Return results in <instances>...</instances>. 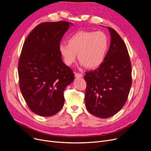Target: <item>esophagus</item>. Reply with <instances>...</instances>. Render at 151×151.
<instances>
[{
  "mask_svg": "<svg viewBox=\"0 0 151 151\" xmlns=\"http://www.w3.org/2000/svg\"><path fill=\"white\" fill-rule=\"evenodd\" d=\"M75 77H76V78H82V77L83 76L82 74L78 73H75Z\"/></svg>",
  "mask_w": 151,
  "mask_h": 151,
  "instance_id": "34e87169",
  "label": "esophagus"
}]
</instances>
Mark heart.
<instances>
[{
    "label": "heart",
    "instance_id": "1",
    "mask_svg": "<svg viewBox=\"0 0 151 151\" xmlns=\"http://www.w3.org/2000/svg\"><path fill=\"white\" fill-rule=\"evenodd\" d=\"M109 47V40L103 32L79 31L68 40V44L61 43L59 52L67 65L76 61L77 54L81 64L96 69L104 62Z\"/></svg>",
    "mask_w": 151,
    "mask_h": 151
}]
</instances>
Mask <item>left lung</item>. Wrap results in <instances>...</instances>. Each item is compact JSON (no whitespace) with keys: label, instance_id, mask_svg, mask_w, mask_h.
I'll return each instance as SVG.
<instances>
[{"label":"left lung","instance_id":"left-lung-1","mask_svg":"<svg viewBox=\"0 0 151 151\" xmlns=\"http://www.w3.org/2000/svg\"><path fill=\"white\" fill-rule=\"evenodd\" d=\"M109 48L103 64L94 71L86 72L87 83L85 104L93 116L108 118L122 108L132 86V65L127 46L113 29L107 27Z\"/></svg>","mask_w":151,"mask_h":151}]
</instances>
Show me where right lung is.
<instances>
[{
	"mask_svg": "<svg viewBox=\"0 0 151 151\" xmlns=\"http://www.w3.org/2000/svg\"><path fill=\"white\" fill-rule=\"evenodd\" d=\"M73 25L67 21L46 22L36 26L23 45L18 63L21 92L29 109L44 117L54 115L64 104L63 91L74 73L63 62L61 39Z\"/></svg>",
	"mask_w": 151,
	"mask_h": 151,
	"instance_id": "right-lung-1",
	"label": "right lung"
}]
</instances>
